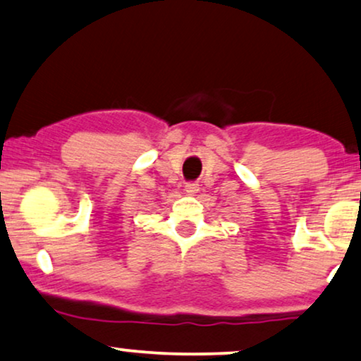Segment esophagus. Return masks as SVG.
I'll use <instances>...</instances> for the list:
<instances>
[{"label":"esophagus","mask_w":361,"mask_h":361,"mask_svg":"<svg viewBox=\"0 0 361 361\" xmlns=\"http://www.w3.org/2000/svg\"><path fill=\"white\" fill-rule=\"evenodd\" d=\"M185 191L188 195H196L200 191V185L198 183H193V181H191V183H186L185 185Z\"/></svg>","instance_id":"34e87169"}]
</instances>
